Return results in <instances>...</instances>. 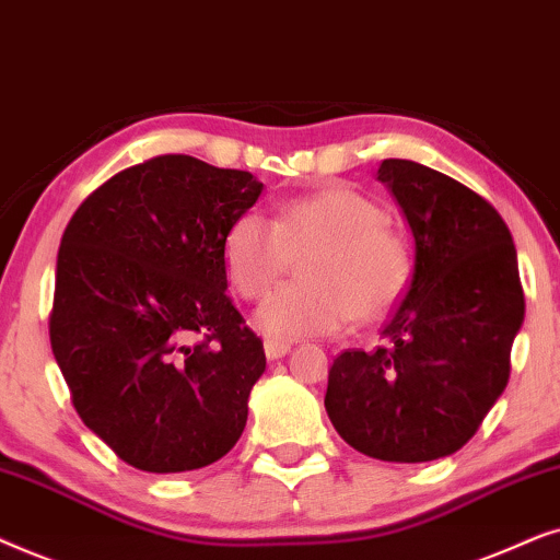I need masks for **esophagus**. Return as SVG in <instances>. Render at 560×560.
<instances>
[{"label": "esophagus", "instance_id": "1", "mask_svg": "<svg viewBox=\"0 0 560 560\" xmlns=\"http://www.w3.org/2000/svg\"><path fill=\"white\" fill-rule=\"evenodd\" d=\"M264 350H266V355L271 358V361H276V358H284L289 350H292V342H287V340H266L264 342Z\"/></svg>", "mask_w": 560, "mask_h": 560}]
</instances>
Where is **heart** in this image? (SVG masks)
I'll return each instance as SVG.
<instances>
[{
    "mask_svg": "<svg viewBox=\"0 0 560 560\" xmlns=\"http://www.w3.org/2000/svg\"><path fill=\"white\" fill-rule=\"evenodd\" d=\"M302 260L304 281L279 287L256 312L268 338L330 335L348 317H382L409 276L405 237L384 222V210L350 186L289 199L268 220L258 210L237 214L228 228L222 260L230 287L258 300Z\"/></svg>",
    "mask_w": 560,
    "mask_h": 560,
    "instance_id": "obj_1",
    "label": "heart"
}]
</instances>
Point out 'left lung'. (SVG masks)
<instances>
[{"label":"left lung","instance_id":"left-lung-1","mask_svg":"<svg viewBox=\"0 0 560 560\" xmlns=\"http://www.w3.org/2000/svg\"><path fill=\"white\" fill-rule=\"evenodd\" d=\"M378 182L412 228L415 271L382 346L332 361L325 409L350 448L422 464L464 448L504 392L525 294L510 228L481 194L401 159Z\"/></svg>","mask_w":560,"mask_h":560}]
</instances>
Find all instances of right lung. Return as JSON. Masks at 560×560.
<instances>
[{"mask_svg": "<svg viewBox=\"0 0 560 560\" xmlns=\"http://www.w3.org/2000/svg\"><path fill=\"white\" fill-rule=\"evenodd\" d=\"M260 189L248 171L155 155L63 230L50 348L86 428L140 471L210 466L243 435L266 353L225 294L222 245Z\"/></svg>", "mask_w": 560, "mask_h": 560, "instance_id": "obj_1", "label": "right lung"}]
</instances>
